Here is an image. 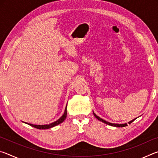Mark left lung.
I'll list each match as a JSON object with an SVG mask.
<instances>
[{
	"label": "left lung",
	"instance_id": "1",
	"mask_svg": "<svg viewBox=\"0 0 158 158\" xmlns=\"http://www.w3.org/2000/svg\"><path fill=\"white\" fill-rule=\"evenodd\" d=\"M93 114H94L95 117L96 118H98V119L99 120V121H102V122L105 123L107 124V125H111V126H114V127H125V126H127V123H125V124H115V123H109V122H107V121H105V120H103L102 118H100V117H99V116H98L97 115H96L95 114L93 113ZM135 119H134V120H132V121H130L129 123H128L130 124L131 123H132L134 121H135Z\"/></svg>",
	"mask_w": 158,
	"mask_h": 158
}]
</instances>
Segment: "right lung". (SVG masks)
<instances>
[{"mask_svg":"<svg viewBox=\"0 0 158 158\" xmlns=\"http://www.w3.org/2000/svg\"><path fill=\"white\" fill-rule=\"evenodd\" d=\"M67 107V106H66ZM66 116H67V108H65V112H64V114L62 116H61L59 119L58 120V121H55L52 123L49 124V125H33V124H30V123H28L29 125H31V126L33 127H35L37 129H40V130H46V129H49V128H52L53 127L56 126V125H58V124L61 123H63L64 121H65V119L66 118Z\"/></svg>","mask_w":158,"mask_h":158,"instance_id":"add662e5","label":"right lung"}]
</instances>
